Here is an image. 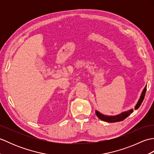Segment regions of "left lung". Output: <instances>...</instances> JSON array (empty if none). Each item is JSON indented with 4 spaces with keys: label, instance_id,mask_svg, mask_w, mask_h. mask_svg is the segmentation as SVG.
Here are the masks:
<instances>
[{
    "label": "left lung",
    "instance_id": "obj_1",
    "mask_svg": "<svg viewBox=\"0 0 154 154\" xmlns=\"http://www.w3.org/2000/svg\"><path fill=\"white\" fill-rule=\"evenodd\" d=\"M146 87H147V85H146L144 89H143L142 92L141 93V95H140V99L138 101V103H137V104H136V106L134 107V109H138L140 107V106L141 105L142 101H143V99H144V97H145V94H146ZM133 111H134V110H133V109H130L127 111H124V112H122L119 114H117V115H114V116L104 115V114L100 113V112H99V111L97 110H95V113L99 119L104 121V122H120V121H122V120H124L126 118H127L129 115H130V114H132L133 112Z\"/></svg>",
    "mask_w": 154,
    "mask_h": 154
}]
</instances>
